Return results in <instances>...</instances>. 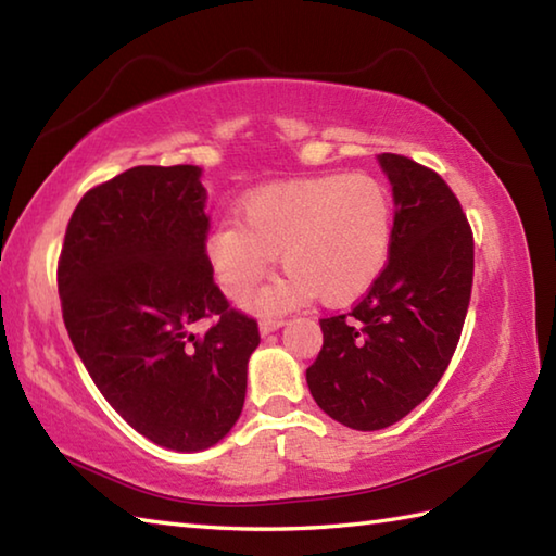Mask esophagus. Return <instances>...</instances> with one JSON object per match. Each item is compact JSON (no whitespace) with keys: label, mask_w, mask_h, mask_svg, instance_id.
<instances>
[{"label":"esophagus","mask_w":556,"mask_h":556,"mask_svg":"<svg viewBox=\"0 0 556 556\" xmlns=\"http://www.w3.org/2000/svg\"><path fill=\"white\" fill-rule=\"evenodd\" d=\"M285 318H262L260 320V332L262 336H269V332H275V330H279L281 326H285Z\"/></svg>","instance_id":"1"}]
</instances>
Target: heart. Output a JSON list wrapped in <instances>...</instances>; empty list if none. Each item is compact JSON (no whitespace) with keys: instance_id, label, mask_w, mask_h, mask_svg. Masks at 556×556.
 Returning <instances> with one entry per match:
<instances>
[{"instance_id":"1","label":"heart","mask_w":556,"mask_h":556,"mask_svg":"<svg viewBox=\"0 0 556 556\" xmlns=\"http://www.w3.org/2000/svg\"><path fill=\"white\" fill-rule=\"evenodd\" d=\"M393 201L371 175L287 181L252 194L240 226L208 238V262L230 299H245L279 255L287 277L257 296L260 311H287L316 296L345 306L375 285L389 260Z\"/></svg>"}]
</instances>
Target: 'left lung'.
<instances>
[{
	"label": "left lung",
	"mask_w": 556,
	"mask_h": 556,
	"mask_svg": "<svg viewBox=\"0 0 556 556\" xmlns=\"http://www.w3.org/2000/svg\"><path fill=\"white\" fill-rule=\"evenodd\" d=\"M379 163L396 206L389 260L355 306L320 318L323 348L306 369L318 406L365 432L399 422L438 387L473 281V233L447 181L396 153Z\"/></svg>",
	"instance_id": "1"
}]
</instances>
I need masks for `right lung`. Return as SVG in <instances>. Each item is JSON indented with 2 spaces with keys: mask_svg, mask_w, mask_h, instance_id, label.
<instances>
[{
  "mask_svg": "<svg viewBox=\"0 0 556 556\" xmlns=\"http://www.w3.org/2000/svg\"><path fill=\"white\" fill-rule=\"evenodd\" d=\"M199 175L138 165L92 187L58 257L63 320L89 377L130 428L177 452L236 426L260 345L257 320L214 281ZM199 319L210 328L191 333Z\"/></svg>",
  "mask_w": 556,
  "mask_h": 556,
  "instance_id": "1",
  "label": "right lung"
}]
</instances>
